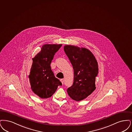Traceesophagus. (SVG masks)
<instances>
[{"mask_svg":"<svg viewBox=\"0 0 132 132\" xmlns=\"http://www.w3.org/2000/svg\"><path fill=\"white\" fill-rule=\"evenodd\" d=\"M60 81H61V82H62V83L63 84V82H64V79H61V80H60Z\"/></svg>","mask_w":132,"mask_h":132,"instance_id":"esophagus-1","label":"esophagus"}]
</instances>
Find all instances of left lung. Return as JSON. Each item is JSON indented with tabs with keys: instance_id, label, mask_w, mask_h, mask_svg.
Returning <instances> with one entry per match:
<instances>
[{
	"instance_id": "left-lung-1",
	"label": "left lung",
	"mask_w": 132,
	"mask_h": 132,
	"mask_svg": "<svg viewBox=\"0 0 132 132\" xmlns=\"http://www.w3.org/2000/svg\"><path fill=\"white\" fill-rule=\"evenodd\" d=\"M64 51L74 70V81L67 89L69 97L80 101L96 89V77L98 73L97 61L91 52L85 48L64 45Z\"/></svg>"
}]
</instances>
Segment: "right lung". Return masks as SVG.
<instances>
[{"label": "right lung", "instance_id": "add662e5", "mask_svg": "<svg viewBox=\"0 0 132 132\" xmlns=\"http://www.w3.org/2000/svg\"><path fill=\"white\" fill-rule=\"evenodd\" d=\"M62 44H44L41 50L32 58L29 80L31 89L41 98L51 97L61 82L54 76L50 66L55 53Z\"/></svg>", "mask_w": 132, "mask_h": 132}]
</instances>
